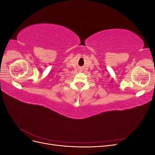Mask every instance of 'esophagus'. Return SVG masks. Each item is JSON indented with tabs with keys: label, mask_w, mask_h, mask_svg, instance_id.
<instances>
[{
	"label": "esophagus",
	"mask_w": 155,
	"mask_h": 155,
	"mask_svg": "<svg viewBox=\"0 0 155 155\" xmlns=\"http://www.w3.org/2000/svg\"><path fill=\"white\" fill-rule=\"evenodd\" d=\"M83 69H79V71H82Z\"/></svg>",
	"instance_id": "obj_1"
}]
</instances>
